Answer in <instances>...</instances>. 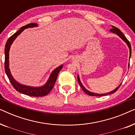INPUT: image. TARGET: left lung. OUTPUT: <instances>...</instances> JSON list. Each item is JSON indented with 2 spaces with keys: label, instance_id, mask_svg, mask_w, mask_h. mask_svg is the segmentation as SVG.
<instances>
[{
  "label": "left lung",
  "instance_id": "obj_1",
  "mask_svg": "<svg viewBox=\"0 0 135 135\" xmlns=\"http://www.w3.org/2000/svg\"><path fill=\"white\" fill-rule=\"evenodd\" d=\"M110 31H111L112 32L115 33V34L118 35V36H119L123 40V41H125V42H126V44H127V45H128V47H129V49H130V58L131 54H132V48H131V45H130V42H129L128 40V39H127V38H126V37H125L124 35H123V33L122 32L120 31V29L117 28V27H115V26H112V28L110 29ZM129 66H130V62H129V64H128V68H129ZM77 80H78L79 84V85H80V87L82 88V89L83 90V91H84L85 93L87 94V95H90V96H94V97H103V96H106V95H110V94H112V93H115V92L117 91L118 89H119V88L121 85V84H120L119 86H117V88H115V90H114L113 91H110V92H109V93H104V94H98V93H93V92L89 91H88V90H86V88L84 87V85H83L82 84V83H81L80 80V79H79V75H77Z\"/></svg>",
  "mask_w": 135,
  "mask_h": 135
}]
</instances>
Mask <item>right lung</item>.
<instances>
[{
	"label": "right lung",
	"mask_w": 135,
	"mask_h": 135,
	"mask_svg": "<svg viewBox=\"0 0 135 135\" xmlns=\"http://www.w3.org/2000/svg\"><path fill=\"white\" fill-rule=\"evenodd\" d=\"M37 26V25L36 23H30L28 25L24 26L21 27L19 31L15 33L13 35H12L10 38L7 40L5 44V73L8 77V78L11 82V84L13 86L15 89L18 92L25 94V95L31 96V97H44L49 94L52 88L54 86V85L56 82L57 77H58V73L61 70L63 67V66L61 65L56 68L50 74L49 80L47 83L44 85V86H40V87H32V86L23 85L19 84L13 79L11 74L10 69H9V50H10V46L14 41V40L17 37L18 35L21 34L23 31L25 30V29L29 28V27H33Z\"/></svg>",
	"instance_id": "obj_1"
}]
</instances>
